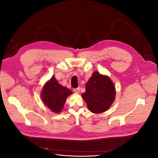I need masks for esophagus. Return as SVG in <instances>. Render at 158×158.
<instances>
[{
	"instance_id": "obj_1",
	"label": "esophagus",
	"mask_w": 158,
	"mask_h": 158,
	"mask_svg": "<svg viewBox=\"0 0 158 158\" xmlns=\"http://www.w3.org/2000/svg\"><path fill=\"white\" fill-rule=\"evenodd\" d=\"M73 91H74V92L75 93H76V94H78V93H80V88H74V89H73Z\"/></svg>"
}]
</instances>
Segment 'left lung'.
Here are the masks:
<instances>
[{"label":"left lung","mask_w":158,"mask_h":158,"mask_svg":"<svg viewBox=\"0 0 158 158\" xmlns=\"http://www.w3.org/2000/svg\"><path fill=\"white\" fill-rule=\"evenodd\" d=\"M82 96L91 112L101 113L107 111L114 102L115 88L109 77L94 72Z\"/></svg>","instance_id":"1"}]
</instances>
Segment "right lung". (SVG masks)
<instances>
[{"mask_svg":"<svg viewBox=\"0 0 158 158\" xmlns=\"http://www.w3.org/2000/svg\"><path fill=\"white\" fill-rule=\"evenodd\" d=\"M70 94H72L71 91L61 85L57 82L55 76H52L51 80L44 86L41 98L43 102L52 111L60 113L64 107L66 98Z\"/></svg>","mask_w":158,"mask_h":158,"instance_id":"add662e5","label":"right lung"}]
</instances>
